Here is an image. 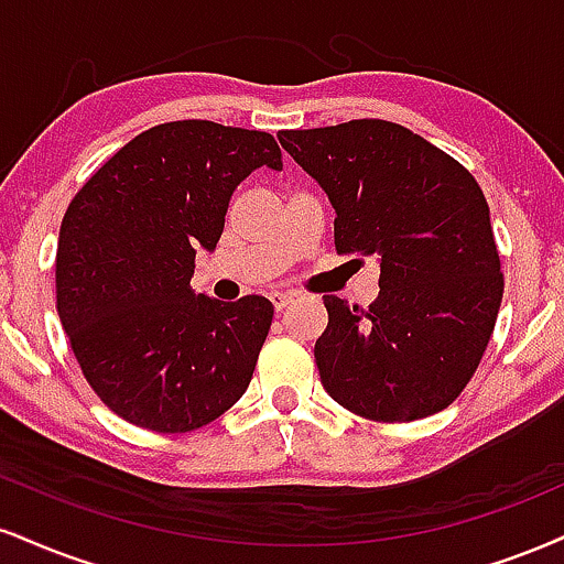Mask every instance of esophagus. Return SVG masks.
Here are the masks:
<instances>
[{
	"label": "esophagus",
	"instance_id": "34e87169",
	"mask_svg": "<svg viewBox=\"0 0 564 564\" xmlns=\"http://www.w3.org/2000/svg\"><path fill=\"white\" fill-rule=\"evenodd\" d=\"M291 300H294V296L289 294V291H273V294H270V302H273V307H275V312H283L291 304Z\"/></svg>",
	"mask_w": 564,
	"mask_h": 564
}]
</instances>
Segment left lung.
<instances>
[{"instance_id":"8db88e82","label":"left lung","mask_w":564,"mask_h":564,"mask_svg":"<svg viewBox=\"0 0 564 564\" xmlns=\"http://www.w3.org/2000/svg\"><path fill=\"white\" fill-rule=\"evenodd\" d=\"M278 139L328 194L336 252L381 262V291L368 310L323 296L328 325L315 362L325 391L376 423L446 410L470 383L505 294L478 181L389 120Z\"/></svg>"}]
</instances>
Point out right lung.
Instances as JSON below:
<instances>
[{
	"label": "right lung",
	"mask_w": 564,
	"mask_h": 564,
	"mask_svg": "<svg viewBox=\"0 0 564 564\" xmlns=\"http://www.w3.org/2000/svg\"><path fill=\"white\" fill-rule=\"evenodd\" d=\"M262 165L283 167L270 133L173 120L118 149L67 207L57 315L94 393L139 429H202L252 381L273 304L196 296L192 275L230 194Z\"/></svg>",
	"instance_id": "obj_1"
}]
</instances>
